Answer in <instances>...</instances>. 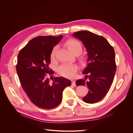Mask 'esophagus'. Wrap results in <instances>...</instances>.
Segmentation results:
<instances>
[{
    "label": "esophagus",
    "instance_id": "obj_1",
    "mask_svg": "<svg viewBox=\"0 0 133 133\" xmlns=\"http://www.w3.org/2000/svg\"><path fill=\"white\" fill-rule=\"evenodd\" d=\"M71 84H72V85H73V86H75L76 85H75V81L74 80H71Z\"/></svg>",
    "mask_w": 133,
    "mask_h": 133
}]
</instances>
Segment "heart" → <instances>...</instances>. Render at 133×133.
<instances>
[{"instance_id":"b5f03b06","label":"heart","mask_w":133,"mask_h":133,"mask_svg":"<svg viewBox=\"0 0 133 133\" xmlns=\"http://www.w3.org/2000/svg\"><path fill=\"white\" fill-rule=\"evenodd\" d=\"M65 45L69 51L76 55L80 54L83 51V46L81 43L76 39H71L68 40L65 43ZM57 49V47L55 46L51 50L50 53L51 59H53L54 58ZM79 60L80 63L84 64L85 63L86 59L85 57L82 56L80 57ZM77 70L78 66L75 64H63L58 68V72L60 75L68 78H73Z\"/></svg>"}]
</instances>
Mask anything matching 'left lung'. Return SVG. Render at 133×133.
Segmentation results:
<instances>
[{
	"mask_svg": "<svg viewBox=\"0 0 133 133\" xmlns=\"http://www.w3.org/2000/svg\"><path fill=\"white\" fill-rule=\"evenodd\" d=\"M73 36L82 42L88 52L87 66L83 71L87 80H78L76 85L89 89L83 98L84 102L97 103L106 95L113 82L116 69L114 50L105 38L91 32L80 31Z\"/></svg>",
	"mask_w": 133,
	"mask_h": 133,
	"instance_id": "1",
	"label": "left lung"
}]
</instances>
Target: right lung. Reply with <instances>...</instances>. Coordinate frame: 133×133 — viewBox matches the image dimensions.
Listing matches in <instances>:
<instances>
[{
	"label": "right lung",
	"mask_w": 133,
	"mask_h": 133,
	"mask_svg": "<svg viewBox=\"0 0 133 133\" xmlns=\"http://www.w3.org/2000/svg\"><path fill=\"white\" fill-rule=\"evenodd\" d=\"M63 38L39 36L32 39L18 55L16 69L22 86L30 101L44 109H51L58 106L62 100L64 89L71 85L69 79L54 77L53 82L46 77L50 72V53Z\"/></svg>",
	"instance_id": "obj_1"
}]
</instances>
